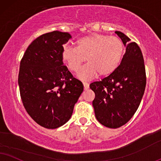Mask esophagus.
Masks as SVG:
<instances>
[{
  "instance_id": "esophagus-1",
  "label": "esophagus",
  "mask_w": 161,
  "mask_h": 161,
  "mask_svg": "<svg viewBox=\"0 0 161 161\" xmlns=\"http://www.w3.org/2000/svg\"><path fill=\"white\" fill-rule=\"evenodd\" d=\"M83 84H84V90H87V89H89V87H90V84H89V83L83 82Z\"/></svg>"
}]
</instances>
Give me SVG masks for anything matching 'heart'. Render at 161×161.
Segmentation results:
<instances>
[{"mask_svg":"<svg viewBox=\"0 0 161 161\" xmlns=\"http://www.w3.org/2000/svg\"><path fill=\"white\" fill-rule=\"evenodd\" d=\"M124 51L121 39L93 33L79 39L76 47H63L62 59L73 72H77L86 59L88 64L79 71L78 77L90 79L98 74L99 76L112 74L120 64Z\"/></svg>","mask_w":161,"mask_h":161,"instance_id":"obj_1","label":"heart"}]
</instances>
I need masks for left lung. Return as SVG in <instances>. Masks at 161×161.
<instances>
[{
  "mask_svg": "<svg viewBox=\"0 0 161 161\" xmlns=\"http://www.w3.org/2000/svg\"><path fill=\"white\" fill-rule=\"evenodd\" d=\"M126 46L120 65L112 74L90 85L96 97L95 115L101 124L117 128L126 124L136 113L146 85L142 51L136 42L120 31L115 32Z\"/></svg>",
  "mask_w": 161,
  "mask_h": 161,
  "instance_id": "8db88e82",
  "label": "left lung"
}]
</instances>
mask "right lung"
Instances as JSON below:
<instances>
[{"label":"right lung","mask_w":161,"mask_h":161,"mask_svg":"<svg viewBox=\"0 0 161 161\" xmlns=\"http://www.w3.org/2000/svg\"><path fill=\"white\" fill-rule=\"evenodd\" d=\"M68 33L53 31L37 37L20 63L19 86L26 111L39 125L55 129L65 124L84 90L63 65V45Z\"/></svg>","instance_id":"right-lung-1"}]
</instances>
